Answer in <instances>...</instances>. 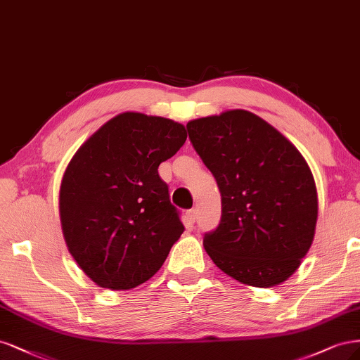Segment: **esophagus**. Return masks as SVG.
I'll use <instances>...</instances> for the list:
<instances>
[{
  "label": "esophagus",
  "mask_w": 360,
  "mask_h": 360,
  "mask_svg": "<svg viewBox=\"0 0 360 360\" xmlns=\"http://www.w3.org/2000/svg\"><path fill=\"white\" fill-rule=\"evenodd\" d=\"M197 215H199V212H197L195 207H194V210L187 211V218H188V221H191V223H194V221H195V219H197Z\"/></svg>",
  "instance_id": "esophagus-1"
}]
</instances>
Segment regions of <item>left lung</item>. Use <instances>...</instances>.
I'll return each mask as SVG.
<instances>
[{
    "label": "left lung",
    "instance_id": "1",
    "mask_svg": "<svg viewBox=\"0 0 360 360\" xmlns=\"http://www.w3.org/2000/svg\"><path fill=\"white\" fill-rule=\"evenodd\" d=\"M195 153L221 193L219 224L203 245L235 280L272 287L308 252L317 223V191L305 158L257 115L229 110L187 124Z\"/></svg>",
    "mask_w": 360,
    "mask_h": 360
}]
</instances>
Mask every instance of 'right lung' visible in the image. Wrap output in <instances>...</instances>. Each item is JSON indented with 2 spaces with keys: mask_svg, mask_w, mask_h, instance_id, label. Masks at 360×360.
Listing matches in <instances>:
<instances>
[{
  "mask_svg": "<svg viewBox=\"0 0 360 360\" xmlns=\"http://www.w3.org/2000/svg\"><path fill=\"white\" fill-rule=\"evenodd\" d=\"M187 141L184 125L125 112L92 134L68 165L60 212L68 251L103 288L129 290L165 263L182 231L158 166Z\"/></svg>",
  "mask_w": 360,
  "mask_h": 360,
  "instance_id": "1",
  "label": "right lung"
}]
</instances>
